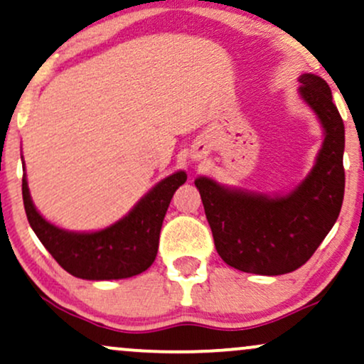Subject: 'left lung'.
<instances>
[{"mask_svg":"<svg viewBox=\"0 0 364 364\" xmlns=\"http://www.w3.org/2000/svg\"><path fill=\"white\" fill-rule=\"evenodd\" d=\"M299 94L324 129L314 168L287 195L267 196L198 178L206 220L225 264L248 274L280 275L311 259L338 220L344 196V124L329 85L314 73L299 77Z\"/></svg>","mask_w":364,"mask_h":364,"instance_id":"1","label":"left lung"}]
</instances>
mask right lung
<instances>
[{"label":"right lung","mask_w":364,"mask_h":364,"mask_svg":"<svg viewBox=\"0 0 364 364\" xmlns=\"http://www.w3.org/2000/svg\"><path fill=\"white\" fill-rule=\"evenodd\" d=\"M185 181V171L161 179L124 218L90 233L67 232L47 222L31 201L25 176L21 191L30 227L62 269L79 279L112 280L132 277L153 265L169 201Z\"/></svg>","instance_id":"right-lung-1"}]
</instances>
